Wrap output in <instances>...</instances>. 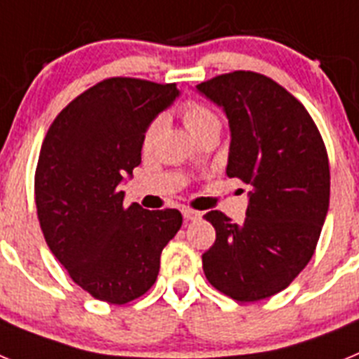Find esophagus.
I'll list each match as a JSON object with an SVG mask.
<instances>
[{"label": "esophagus", "instance_id": "obj_1", "mask_svg": "<svg viewBox=\"0 0 359 359\" xmlns=\"http://www.w3.org/2000/svg\"><path fill=\"white\" fill-rule=\"evenodd\" d=\"M183 217L187 219V221H196V219L201 217V212H196V210H189V208H185V210H182Z\"/></svg>", "mask_w": 359, "mask_h": 359}]
</instances>
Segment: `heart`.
<instances>
[{
  "label": "heart",
  "mask_w": 359,
  "mask_h": 359,
  "mask_svg": "<svg viewBox=\"0 0 359 359\" xmlns=\"http://www.w3.org/2000/svg\"><path fill=\"white\" fill-rule=\"evenodd\" d=\"M182 115L183 122H185L187 129L192 133V136L207 131L210 128H219L221 126L214 111L208 109L207 106H203L199 102H187L182 109ZM161 129H163V120L161 118H154L149 123L144 133V149H151L154 145V142L160 136Z\"/></svg>",
  "instance_id": "b5f03b06"
}]
</instances>
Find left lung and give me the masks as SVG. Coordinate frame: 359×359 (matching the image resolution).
<instances>
[{"label": "left lung", "instance_id": "1", "mask_svg": "<svg viewBox=\"0 0 359 359\" xmlns=\"http://www.w3.org/2000/svg\"><path fill=\"white\" fill-rule=\"evenodd\" d=\"M196 88L228 118V177L250 185L243 223L219 210L205 215L215 243L203 271L221 293L255 302L286 290L315 253L329 210L327 151L306 107L261 73H226Z\"/></svg>", "mask_w": 359, "mask_h": 359}]
</instances>
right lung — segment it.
Wrapping results in <instances>:
<instances>
[{"label": "right lung", "mask_w": 359, "mask_h": 359, "mask_svg": "<svg viewBox=\"0 0 359 359\" xmlns=\"http://www.w3.org/2000/svg\"><path fill=\"white\" fill-rule=\"evenodd\" d=\"M176 84L113 77L57 115L41 147L36 207L48 248L91 297L128 304L156 282L161 250L182 228L174 208L123 207L120 185L142 163L149 123Z\"/></svg>", "instance_id": "add662e5"}]
</instances>
